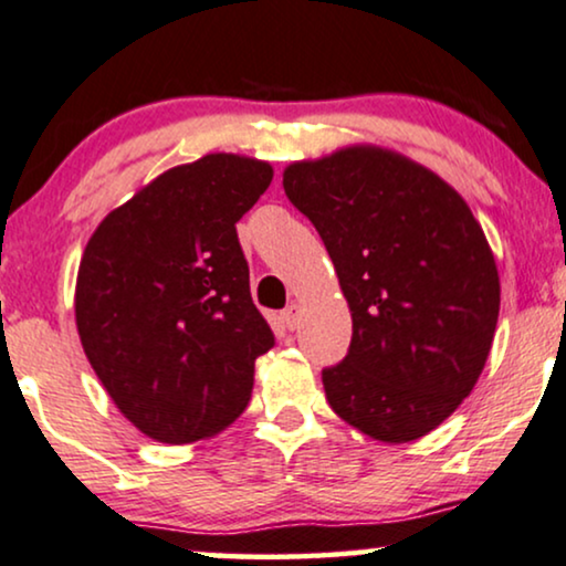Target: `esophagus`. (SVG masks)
Masks as SVG:
<instances>
[{"instance_id":"1","label":"esophagus","mask_w":566,"mask_h":566,"mask_svg":"<svg viewBox=\"0 0 566 566\" xmlns=\"http://www.w3.org/2000/svg\"><path fill=\"white\" fill-rule=\"evenodd\" d=\"M281 319H283V325L289 327V331H296L298 323H302V306H298V304L285 306L283 315H281Z\"/></svg>"}]
</instances>
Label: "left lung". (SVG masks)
<instances>
[{
  "label": "left lung",
  "instance_id": "1",
  "mask_svg": "<svg viewBox=\"0 0 566 566\" xmlns=\"http://www.w3.org/2000/svg\"><path fill=\"white\" fill-rule=\"evenodd\" d=\"M352 310V346L323 369L340 420L382 443L436 430L472 394L499 323L488 239L453 188L415 159L357 144L283 170Z\"/></svg>",
  "mask_w": 566,
  "mask_h": 566
}]
</instances>
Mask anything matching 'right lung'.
<instances>
[{
    "label": "right lung",
    "mask_w": 566,
    "mask_h": 566,
    "mask_svg": "<svg viewBox=\"0 0 566 566\" xmlns=\"http://www.w3.org/2000/svg\"><path fill=\"white\" fill-rule=\"evenodd\" d=\"M270 163L207 155L165 170L99 222L81 256L75 325L120 415L159 443H193L247 409L275 344L251 302L235 222Z\"/></svg>",
    "instance_id": "1"
}]
</instances>
